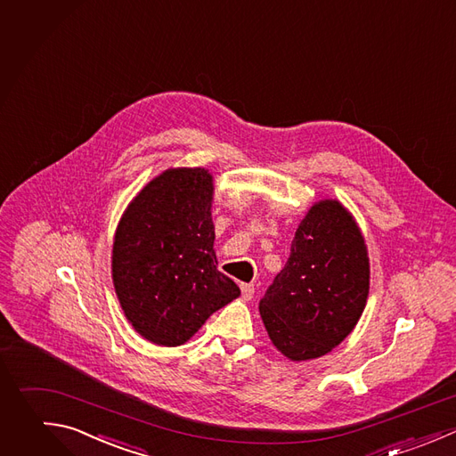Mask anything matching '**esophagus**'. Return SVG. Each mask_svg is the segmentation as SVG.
<instances>
[{
  "instance_id": "obj_1",
  "label": "esophagus",
  "mask_w": 456,
  "mask_h": 456,
  "mask_svg": "<svg viewBox=\"0 0 456 456\" xmlns=\"http://www.w3.org/2000/svg\"><path fill=\"white\" fill-rule=\"evenodd\" d=\"M240 290H242V297L246 301H249L255 294V285L253 283H240Z\"/></svg>"
}]
</instances>
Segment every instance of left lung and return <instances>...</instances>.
<instances>
[{
    "label": "left lung",
    "instance_id": "1",
    "mask_svg": "<svg viewBox=\"0 0 456 456\" xmlns=\"http://www.w3.org/2000/svg\"><path fill=\"white\" fill-rule=\"evenodd\" d=\"M369 276L367 246L351 212L337 200L314 203L285 267L260 299L271 342L292 362L330 353L356 326Z\"/></svg>",
    "mask_w": 456,
    "mask_h": 456
}]
</instances>
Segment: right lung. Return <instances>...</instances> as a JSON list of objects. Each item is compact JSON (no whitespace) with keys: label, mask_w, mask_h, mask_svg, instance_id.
<instances>
[{"label":"right lung","mask_w":456,"mask_h":456,"mask_svg":"<svg viewBox=\"0 0 456 456\" xmlns=\"http://www.w3.org/2000/svg\"><path fill=\"white\" fill-rule=\"evenodd\" d=\"M212 201L208 169L171 167L141 189L118 224L114 289L128 322L157 346L185 344L240 296L217 271Z\"/></svg>","instance_id":"add662e5"}]
</instances>
